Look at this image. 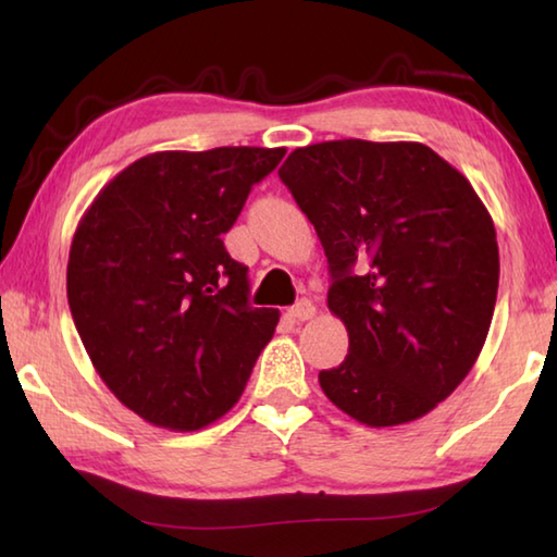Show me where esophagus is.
I'll use <instances>...</instances> for the list:
<instances>
[{
    "label": "esophagus",
    "instance_id": "1",
    "mask_svg": "<svg viewBox=\"0 0 557 557\" xmlns=\"http://www.w3.org/2000/svg\"><path fill=\"white\" fill-rule=\"evenodd\" d=\"M314 314H317V307L309 299H299L295 307L287 309V317L295 319V322H307V319H312Z\"/></svg>",
    "mask_w": 557,
    "mask_h": 557
}]
</instances>
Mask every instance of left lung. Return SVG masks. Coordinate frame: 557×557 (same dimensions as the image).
I'll use <instances>...</instances> for the list:
<instances>
[{
	"label": "left lung",
	"instance_id": "8db88e82",
	"mask_svg": "<svg viewBox=\"0 0 557 557\" xmlns=\"http://www.w3.org/2000/svg\"><path fill=\"white\" fill-rule=\"evenodd\" d=\"M280 178L332 272L348 356L319 385L371 428L418 420L465 381L492 326L494 221L455 166L420 143L299 147Z\"/></svg>",
	"mask_w": 557,
	"mask_h": 557
}]
</instances>
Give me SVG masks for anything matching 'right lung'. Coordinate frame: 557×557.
<instances>
[{
    "label": "right lung",
    "instance_id": "1",
    "mask_svg": "<svg viewBox=\"0 0 557 557\" xmlns=\"http://www.w3.org/2000/svg\"><path fill=\"white\" fill-rule=\"evenodd\" d=\"M285 147L154 152L112 178L78 223L69 305L115 398L157 428L201 430L238 403L280 322L248 301L233 228Z\"/></svg>",
    "mask_w": 557,
    "mask_h": 557
}]
</instances>
